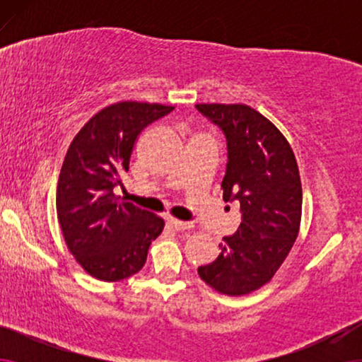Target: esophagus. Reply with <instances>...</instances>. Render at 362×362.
I'll return each mask as SVG.
<instances>
[{
    "mask_svg": "<svg viewBox=\"0 0 362 362\" xmlns=\"http://www.w3.org/2000/svg\"><path fill=\"white\" fill-rule=\"evenodd\" d=\"M168 224H170L173 229H176V230H189L191 227H192L191 222L180 221V219H173V217H170V219H168Z\"/></svg>",
    "mask_w": 362,
    "mask_h": 362,
    "instance_id": "obj_1",
    "label": "esophagus"
}]
</instances>
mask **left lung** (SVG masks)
Instances as JSON below:
<instances>
[{"mask_svg": "<svg viewBox=\"0 0 362 362\" xmlns=\"http://www.w3.org/2000/svg\"><path fill=\"white\" fill-rule=\"evenodd\" d=\"M224 133L226 201L240 202V226L222 237L221 254L197 274L219 293L239 296L272 280L293 247L301 221V182L291 146L249 105L199 103Z\"/></svg>", "mask_w": 362, "mask_h": 362, "instance_id": "8db88e82", "label": "left lung"}]
</instances>
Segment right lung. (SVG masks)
<instances>
[{"instance_id": "right-lung-1", "label": "right lung", "mask_w": 362, "mask_h": 362, "mask_svg": "<svg viewBox=\"0 0 362 362\" xmlns=\"http://www.w3.org/2000/svg\"><path fill=\"white\" fill-rule=\"evenodd\" d=\"M175 107L118 102L81 128L64 158L57 182V219L64 239L93 279L117 281L143 269L151 242L161 234V217L120 199L136 136Z\"/></svg>"}]
</instances>
